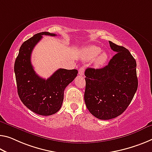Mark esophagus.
I'll use <instances>...</instances> for the list:
<instances>
[{"mask_svg": "<svg viewBox=\"0 0 152 152\" xmlns=\"http://www.w3.org/2000/svg\"><path fill=\"white\" fill-rule=\"evenodd\" d=\"M84 71H85V67L84 66L81 67V68L79 69V74L80 75H83Z\"/></svg>", "mask_w": 152, "mask_h": 152, "instance_id": "1", "label": "esophagus"}]
</instances>
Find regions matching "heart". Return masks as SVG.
Listing matches in <instances>:
<instances>
[{
	"label": "heart",
	"mask_w": 152,
	"mask_h": 152,
	"mask_svg": "<svg viewBox=\"0 0 152 152\" xmlns=\"http://www.w3.org/2000/svg\"><path fill=\"white\" fill-rule=\"evenodd\" d=\"M100 48L99 47L95 45H91L86 49L85 52H84V58L86 60H92L100 53ZM107 58H108V55L106 52H102L98 57L96 61V65L98 67L101 66L104 63L107 62Z\"/></svg>",
	"instance_id": "1"
}]
</instances>
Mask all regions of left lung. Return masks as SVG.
I'll list each match as a JSON object with an SVG mask.
<instances>
[{
  "mask_svg": "<svg viewBox=\"0 0 152 152\" xmlns=\"http://www.w3.org/2000/svg\"><path fill=\"white\" fill-rule=\"evenodd\" d=\"M109 42L116 53L108 65L85 71L86 105L93 115L104 120L121 115L138 88L136 60L126 48Z\"/></svg>",
  "mask_w": 152,
  "mask_h": 152,
  "instance_id": "left-lung-1",
  "label": "left lung"
}]
</instances>
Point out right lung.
Segmentation results:
<instances>
[{"instance_id": "right-lung-1", "label": "right lung", "mask_w": 152, "mask_h": 152, "mask_svg": "<svg viewBox=\"0 0 152 152\" xmlns=\"http://www.w3.org/2000/svg\"><path fill=\"white\" fill-rule=\"evenodd\" d=\"M43 35L56 36L42 32L24 41L21 45L14 64L18 94L23 104L34 113L51 115L61 108L64 91L77 75V69H59L48 79H43L34 71L30 58L32 50Z\"/></svg>"}]
</instances>
